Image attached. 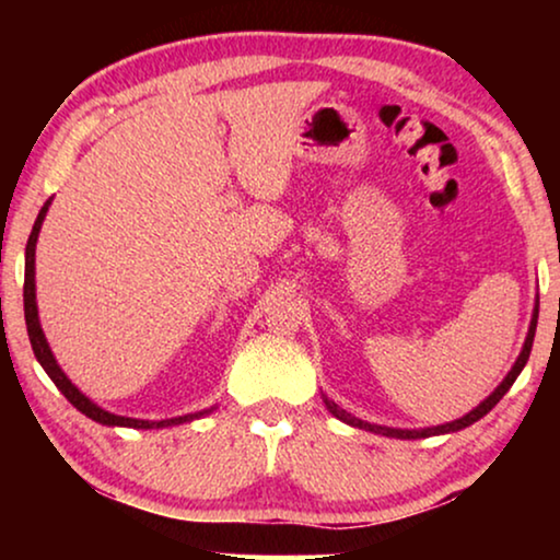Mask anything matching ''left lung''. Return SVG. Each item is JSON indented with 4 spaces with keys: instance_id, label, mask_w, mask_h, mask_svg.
Returning <instances> with one entry per match:
<instances>
[{
    "instance_id": "left-lung-1",
    "label": "left lung",
    "mask_w": 560,
    "mask_h": 560,
    "mask_svg": "<svg viewBox=\"0 0 560 560\" xmlns=\"http://www.w3.org/2000/svg\"><path fill=\"white\" fill-rule=\"evenodd\" d=\"M535 326H538V301H535V311H533V318H530V328H527V336H525V347H523V351H520L517 362L512 364V370L508 372V377H504V380L500 382V387H497L494 393L489 395L485 402H479L477 408H474L471 412H466V416L458 418V420H451V423H443V425H435V428H423V431H400V428L374 425V423H366V420H359V418L351 416V412L341 410L339 405H336L334 400H328V397H324V402H326L328 412H331V416H336L339 420H343V423H347V425L364 428V431H372V433H380V435H389V439H408V441H410V439H428V435H441V433L462 431V428L477 423L479 418H485L487 412L492 410L494 405L502 400L504 393H508V389L512 387V382L517 380V374L523 372V366L527 364V359H530V349H533V339H535Z\"/></svg>"
}]
</instances>
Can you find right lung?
Wrapping results in <instances>:
<instances>
[{
	"mask_svg": "<svg viewBox=\"0 0 560 560\" xmlns=\"http://www.w3.org/2000/svg\"><path fill=\"white\" fill-rule=\"evenodd\" d=\"M48 206L50 201H45V206L37 213L35 219V226L33 232H30V240H27V247H25V324H27V336H30V343H33V351L37 357V362L45 372H48V377L56 382V387L60 393L66 395V400L73 405L75 410H81L83 416L96 420V423L102 425H121V428H144V431H150V428H167V425H180V423H190V420L206 416V412L211 410H201V412H188V416H180V418H167V420H137V418H125V416H114V412L98 408L96 402H91L86 395L81 393L79 387L73 385L71 380L66 377V372L60 370L56 357H52V351L48 347V339H45L43 328H40V318H37V303H35V244H37V234H40V226H43V219L45 213H48Z\"/></svg>",
	"mask_w": 560,
	"mask_h": 560,
	"instance_id": "add662e5",
	"label": "right lung"
}]
</instances>
